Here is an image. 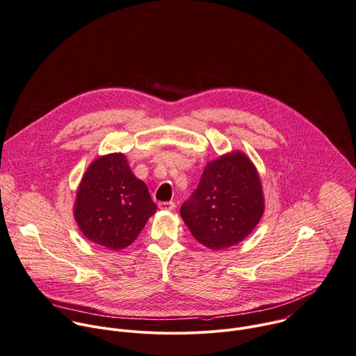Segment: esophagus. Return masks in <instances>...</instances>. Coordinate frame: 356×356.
<instances>
[{"label": "esophagus", "mask_w": 356, "mask_h": 356, "mask_svg": "<svg viewBox=\"0 0 356 356\" xmlns=\"http://www.w3.org/2000/svg\"><path fill=\"white\" fill-rule=\"evenodd\" d=\"M158 207L162 211H173L176 208V204L173 201H168V202H159Z\"/></svg>", "instance_id": "1"}]
</instances>
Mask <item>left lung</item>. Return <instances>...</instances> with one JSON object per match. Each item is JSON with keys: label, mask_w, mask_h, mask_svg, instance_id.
Masks as SVG:
<instances>
[{"label": "left lung", "mask_w": 356, "mask_h": 356, "mask_svg": "<svg viewBox=\"0 0 356 356\" xmlns=\"http://www.w3.org/2000/svg\"><path fill=\"white\" fill-rule=\"evenodd\" d=\"M264 211L257 168L244 152L233 151L207 163L180 215L198 243L219 251L243 241L259 223Z\"/></svg>", "instance_id": "1"}]
</instances>
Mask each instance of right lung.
<instances>
[{
	"instance_id": "obj_1",
	"label": "right lung",
	"mask_w": 356,
	"mask_h": 356,
	"mask_svg": "<svg viewBox=\"0 0 356 356\" xmlns=\"http://www.w3.org/2000/svg\"><path fill=\"white\" fill-rule=\"evenodd\" d=\"M155 211L145 183L133 175L126 156L108 154L87 168L73 215L88 241L120 251L138 237Z\"/></svg>"
}]
</instances>
